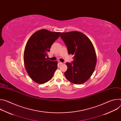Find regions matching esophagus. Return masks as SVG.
Here are the masks:
<instances>
[{
	"instance_id": "34e87169",
	"label": "esophagus",
	"mask_w": 121,
	"mask_h": 121,
	"mask_svg": "<svg viewBox=\"0 0 121 121\" xmlns=\"http://www.w3.org/2000/svg\"><path fill=\"white\" fill-rule=\"evenodd\" d=\"M58 63L61 65V64H63V63L62 62H61L60 61H58Z\"/></svg>"
}]
</instances>
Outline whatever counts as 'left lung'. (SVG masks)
Returning a JSON list of instances; mask_svg holds the SVG:
<instances>
[{"label":"left lung","instance_id":"obj_1","mask_svg":"<svg viewBox=\"0 0 121 121\" xmlns=\"http://www.w3.org/2000/svg\"><path fill=\"white\" fill-rule=\"evenodd\" d=\"M61 38L65 42L69 55H74L72 63H66V78L75 84L87 81L92 75L97 63V56L90 39L80 31L61 32Z\"/></svg>","mask_w":121,"mask_h":121}]
</instances>
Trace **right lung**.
I'll return each instance as SVG.
<instances>
[{"label":"right lung","mask_w":121,"mask_h":121,"mask_svg":"<svg viewBox=\"0 0 121 121\" xmlns=\"http://www.w3.org/2000/svg\"><path fill=\"white\" fill-rule=\"evenodd\" d=\"M60 35V32L42 29L34 32L26 44L23 55L25 67L30 78L38 84L49 81L57 69V61L48 60L46 56Z\"/></svg>","instance_id":"1"}]
</instances>
